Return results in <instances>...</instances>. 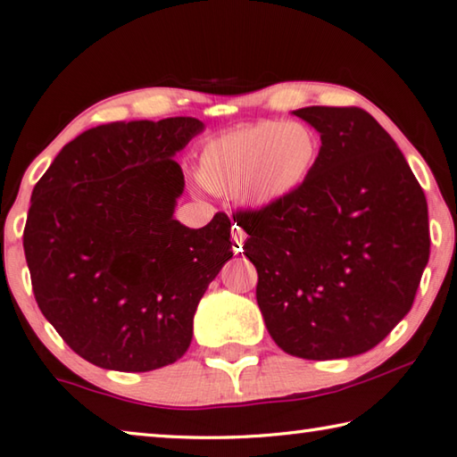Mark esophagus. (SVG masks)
Here are the masks:
<instances>
[{
    "label": "esophagus",
    "instance_id": "1",
    "mask_svg": "<svg viewBox=\"0 0 457 457\" xmlns=\"http://www.w3.org/2000/svg\"><path fill=\"white\" fill-rule=\"evenodd\" d=\"M244 239H245V234H244L242 228H239V226L231 228V244H234V250L236 252H242Z\"/></svg>",
    "mask_w": 457,
    "mask_h": 457
}]
</instances>
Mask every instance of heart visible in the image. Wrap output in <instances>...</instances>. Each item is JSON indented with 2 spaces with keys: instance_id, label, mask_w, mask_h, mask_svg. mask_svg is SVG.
I'll list each match as a JSON object with an SVG mask.
<instances>
[{
  "instance_id": "b5f03b06",
  "label": "heart",
  "mask_w": 457,
  "mask_h": 457,
  "mask_svg": "<svg viewBox=\"0 0 457 457\" xmlns=\"http://www.w3.org/2000/svg\"><path fill=\"white\" fill-rule=\"evenodd\" d=\"M320 159V138L298 120H260L231 129L204 145L197 181L213 193L237 191L250 210L292 199Z\"/></svg>"
}]
</instances>
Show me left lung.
<instances>
[{"instance_id":"obj_1","label":"left lung","mask_w":457,"mask_h":457,"mask_svg":"<svg viewBox=\"0 0 457 457\" xmlns=\"http://www.w3.org/2000/svg\"><path fill=\"white\" fill-rule=\"evenodd\" d=\"M292 114L320 159L292 199L234 215L274 343L308 361L377 346L411 311L429 260L428 201L391 135L357 106Z\"/></svg>"}]
</instances>
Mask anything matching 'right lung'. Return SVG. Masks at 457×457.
Masks as SVG:
<instances>
[{"label": "right lung", "mask_w": 457, "mask_h": 457, "mask_svg": "<svg viewBox=\"0 0 457 457\" xmlns=\"http://www.w3.org/2000/svg\"><path fill=\"white\" fill-rule=\"evenodd\" d=\"M204 122H108L84 130L36 183L24 252L36 303L82 359L145 373L181 359L207 286L231 260L226 213L173 218L185 179L173 157Z\"/></svg>", "instance_id": "right-lung-1"}]
</instances>
